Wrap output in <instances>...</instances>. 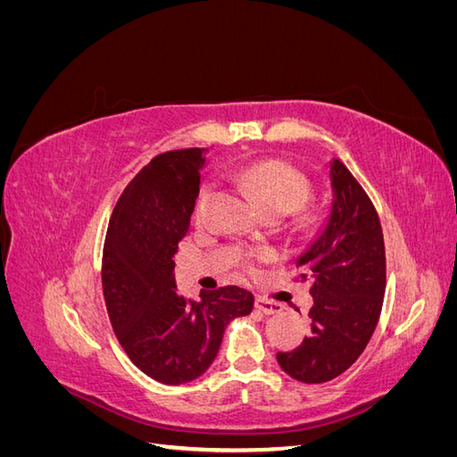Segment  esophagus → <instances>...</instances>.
<instances>
[{"instance_id": "esophagus-1", "label": "esophagus", "mask_w": 457, "mask_h": 457, "mask_svg": "<svg viewBox=\"0 0 457 457\" xmlns=\"http://www.w3.org/2000/svg\"><path fill=\"white\" fill-rule=\"evenodd\" d=\"M255 307H257L261 312H265V314H274V312H280V311H282V303L259 295V297L255 299Z\"/></svg>"}]
</instances>
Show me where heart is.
<instances>
[{
  "instance_id": "1",
  "label": "heart",
  "mask_w": 457,
  "mask_h": 457,
  "mask_svg": "<svg viewBox=\"0 0 457 457\" xmlns=\"http://www.w3.org/2000/svg\"><path fill=\"white\" fill-rule=\"evenodd\" d=\"M237 181L259 202L265 213H292L305 204L312 187L309 177L284 160H257L234 170ZM213 195V183H202L196 198V212L204 213Z\"/></svg>"
}]
</instances>
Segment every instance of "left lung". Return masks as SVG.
<instances>
[{"label": "left lung", "instance_id": "obj_1", "mask_svg": "<svg viewBox=\"0 0 457 457\" xmlns=\"http://www.w3.org/2000/svg\"><path fill=\"white\" fill-rule=\"evenodd\" d=\"M329 175V220L297 261L301 280H312L311 334L294 351L276 354L287 376L303 383H326L356 362L379 322L386 284L376 207L343 162H331Z\"/></svg>", "mask_w": 457, "mask_h": 457}]
</instances>
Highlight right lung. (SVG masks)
Instances as JSON below:
<instances>
[{"instance_id": "obj_1", "label": "right lung", "mask_w": 457, "mask_h": 457, "mask_svg": "<svg viewBox=\"0 0 457 457\" xmlns=\"http://www.w3.org/2000/svg\"><path fill=\"white\" fill-rule=\"evenodd\" d=\"M204 163V148L152 158L121 192L103 247L110 324L131 362L165 385L200 378L227 324L253 309V294L238 286L200 294V301L177 292L173 257L190 227Z\"/></svg>"}]
</instances>
